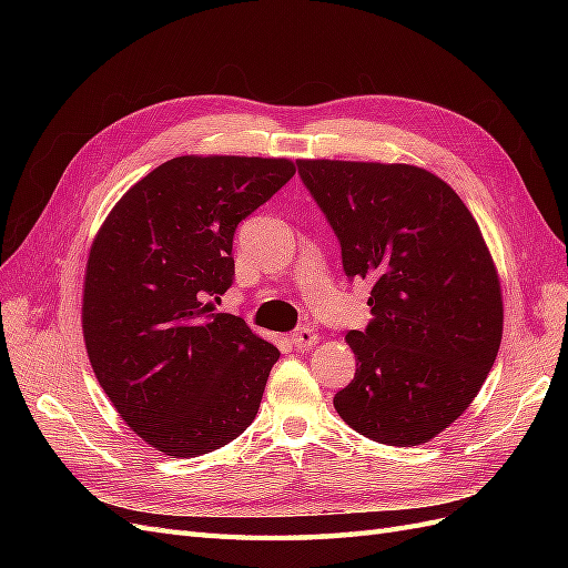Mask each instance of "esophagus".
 <instances>
[{
    "label": "esophagus",
    "instance_id": "esophagus-1",
    "mask_svg": "<svg viewBox=\"0 0 568 568\" xmlns=\"http://www.w3.org/2000/svg\"><path fill=\"white\" fill-rule=\"evenodd\" d=\"M291 338V346H294L296 351H303V348H311L317 343V334L313 329H307V326H298V329L288 336Z\"/></svg>",
    "mask_w": 568,
    "mask_h": 568
}]
</instances>
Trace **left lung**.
I'll return each mask as SVG.
<instances>
[{
	"label": "left lung",
	"mask_w": 568,
	"mask_h": 568,
	"mask_svg": "<svg viewBox=\"0 0 568 568\" xmlns=\"http://www.w3.org/2000/svg\"><path fill=\"white\" fill-rule=\"evenodd\" d=\"M296 165L338 239L346 277L372 284V322L346 336L355 379L334 407L376 443L432 440L476 398L503 338L500 282L476 220L415 165Z\"/></svg>",
	"instance_id": "8db88e82"
}]
</instances>
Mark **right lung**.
Segmentation results:
<instances>
[{
    "mask_svg": "<svg viewBox=\"0 0 568 568\" xmlns=\"http://www.w3.org/2000/svg\"><path fill=\"white\" fill-rule=\"evenodd\" d=\"M286 159L180 156L115 203L88 261L82 334L97 379L132 432L199 457L255 419L280 351L213 313L232 286L239 222L294 178Z\"/></svg>",
    "mask_w": 568,
    "mask_h": 568,
    "instance_id": "right-lung-1",
    "label": "right lung"
}]
</instances>
